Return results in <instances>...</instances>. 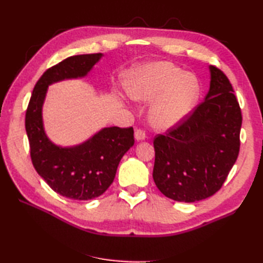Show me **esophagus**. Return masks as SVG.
Here are the masks:
<instances>
[{"label": "esophagus", "instance_id": "1", "mask_svg": "<svg viewBox=\"0 0 263 263\" xmlns=\"http://www.w3.org/2000/svg\"><path fill=\"white\" fill-rule=\"evenodd\" d=\"M135 138H136V140H138V141L144 140V139H146V132L141 130V128H137L136 132H135Z\"/></svg>", "mask_w": 263, "mask_h": 263}]
</instances>
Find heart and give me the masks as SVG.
Masks as SVG:
<instances>
[{"mask_svg":"<svg viewBox=\"0 0 263 263\" xmlns=\"http://www.w3.org/2000/svg\"><path fill=\"white\" fill-rule=\"evenodd\" d=\"M126 89L135 100L156 99L149 119L159 130L180 123L191 111L199 96L197 79L167 62L153 63L136 71L128 78Z\"/></svg>","mask_w":263,"mask_h":263,"instance_id":"heart-1","label":"heart"}]
</instances>
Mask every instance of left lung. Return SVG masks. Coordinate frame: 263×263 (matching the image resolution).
I'll return each instance as SVG.
<instances>
[{"label": "left lung", "instance_id": "1", "mask_svg": "<svg viewBox=\"0 0 263 263\" xmlns=\"http://www.w3.org/2000/svg\"><path fill=\"white\" fill-rule=\"evenodd\" d=\"M210 73L204 102L154 140V181L167 198L181 202L219 191L239 153V104L224 72L210 65Z\"/></svg>", "mask_w": 263, "mask_h": 263}]
</instances>
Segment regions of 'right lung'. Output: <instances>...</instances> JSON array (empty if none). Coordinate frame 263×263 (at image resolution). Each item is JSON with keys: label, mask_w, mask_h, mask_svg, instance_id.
I'll use <instances>...</instances> for the list:
<instances>
[{"label": "right lung", "mask_w": 263, "mask_h": 263, "mask_svg": "<svg viewBox=\"0 0 263 263\" xmlns=\"http://www.w3.org/2000/svg\"><path fill=\"white\" fill-rule=\"evenodd\" d=\"M102 53L74 55L47 69L33 87L26 110V132L37 173L53 191L72 200L102 195L114 181L123 156L135 144L133 127H106L73 148H61L48 140L43 127L42 106L53 82L85 77Z\"/></svg>", "instance_id": "right-lung-1"}]
</instances>
